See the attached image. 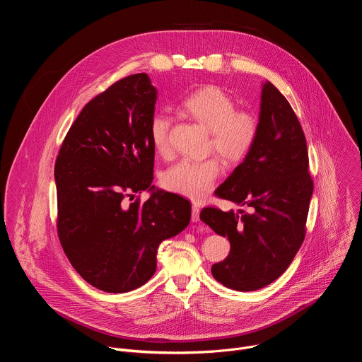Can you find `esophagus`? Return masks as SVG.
Listing matches in <instances>:
<instances>
[{
  "mask_svg": "<svg viewBox=\"0 0 362 362\" xmlns=\"http://www.w3.org/2000/svg\"><path fill=\"white\" fill-rule=\"evenodd\" d=\"M199 214H200V208L194 203L192 206V221L193 222H199Z\"/></svg>",
  "mask_w": 362,
  "mask_h": 362,
  "instance_id": "1",
  "label": "esophagus"
}]
</instances>
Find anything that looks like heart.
<instances>
[{"mask_svg": "<svg viewBox=\"0 0 362 362\" xmlns=\"http://www.w3.org/2000/svg\"><path fill=\"white\" fill-rule=\"evenodd\" d=\"M185 113L209 130V148H215L229 163L245 160L252 151L259 120L249 110H238L233 97L219 86H204L189 93L180 103ZM172 119L159 112L148 123L151 144L162 156L170 153ZM221 160L209 156L203 160L183 159L163 173V186L177 194L199 200L208 194L221 175Z\"/></svg>", "mask_w": 362, "mask_h": 362, "instance_id": "1", "label": "heart"}]
</instances>
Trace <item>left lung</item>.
<instances>
[{"label":"left lung","mask_w":362,"mask_h":362,"mask_svg":"<svg viewBox=\"0 0 362 362\" xmlns=\"http://www.w3.org/2000/svg\"><path fill=\"white\" fill-rule=\"evenodd\" d=\"M303 130L288 100L269 81L262 87L259 134L249 156L216 189L221 199L247 206L240 216L204 208L200 219L228 236L230 252L212 265L226 288L249 292L278 279L291 265L306 232L314 180Z\"/></svg>","instance_id":"left-lung-1"}]
</instances>
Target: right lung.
Listing matches in <instances>:
<instances>
[{"label":"right lung","mask_w":362,"mask_h":362,"mask_svg":"<svg viewBox=\"0 0 362 362\" xmlns=\"http://www.w3.org/2000/svg\"><path fill=\"white\" fill-rule=\"evenodd\" d=\"M158 91L146 73L124 77L83 107L54 168L57 233L70 264L94 288L123 293L156 272L162 240L190 222L185 197L153 190L148 123Z\"/></svg>","instance_id":"right-lung-1"}]
</instances>
